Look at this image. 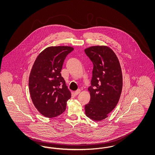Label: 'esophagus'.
Segmentation results:
<instances>
[{
    "label": "esophagus",
    "instance_id": "34e87169",
    "mask_svg": "<svg viewBox=\"0 0 155 155\" xmlns=\"http://www.w3.org/2000/svg\"><path fill=\"white\" fill-rule=\"evenodd\" d=\"M80 92H81V90L80 89H78L76 91L74 92V95H78L80 93Z\"/></svg>",
    "mask_w": 155,
    "mask_h": 155
}]
</instances>
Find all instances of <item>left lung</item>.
Segmentation results:
<instances>
[{
  "label": "left lung",
  "mask_w": 155,
  "mask_h": 155,
  "mask_svg": "<svg viewBox=\"0 0 155 155\" xmlns=\"http://www.w3.org/2000/svg\"><path fill=\"white\" fill-rule=\"evenodd\" d=\"M94 64L91 99L85 106V114L99 121L107 117L118 103L123 88V75L118 58L110 48L94 46L85 49Z\"/></svg>",
  "instance_id": "1"
}]
</instances>
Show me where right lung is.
<instances>
[{"label":"right lung","instance_id":"obj_1","mask_svg":"<svg viewBox=\"0 0 155 155\" xmlns=\"http://www.w3.org/2000/svg\"><path fill=\"white\" fill-rule=\"evenodd\" d=\"M73 50L67 46L48 47L38 56L32 67L30 95L35 107L45 117H54L66 110L71 95L60 72L67 54Z\"/></svg>","mask_w":155,"mask_h":155}]
</instances>
